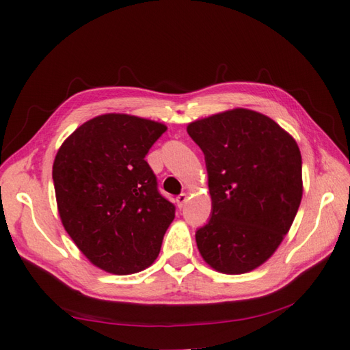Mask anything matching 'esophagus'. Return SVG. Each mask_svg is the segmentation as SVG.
Returning a JSON list of instances; mask_svg holds the SVG:
<instances>
[{"instance_id": "esophagus-1", "label": "esophagus", "mask_w": 350, "mask_h": 350, "mask_svg": "<svg viewBox=\"0 0 350 350\" xmlns=\"http://www.w3.org/2000/svg\"><path fill=\"white\" fill-rule=\"evenodd\" d=\"M187 202H188V194H180L179 197L176 198V203H177V207H179V209H182Z\"/></svg>"}]
</instances>
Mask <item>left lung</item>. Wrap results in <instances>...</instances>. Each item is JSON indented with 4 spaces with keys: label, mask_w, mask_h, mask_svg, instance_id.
I'll return each instance as SVG.
<instances>
[{
    "label": "left lung",
    "mask_w": 350,
    "mask_h": 350,
    "mask_svg": "<svg viewBox=\"0 0 350 350\" xmlns=\"http://www.w3.org/2000/svg\"><path fill=\"white\" fill-rule=\"evenodd\" d=\"M187 131L204 153L212 198L211 221L196 233L200 254L221 273L254 271L299 209V147L271 117L247 108L198 118Z\"/></svg>",
    "instance_id": "left-lung-1"
}]
</instances>
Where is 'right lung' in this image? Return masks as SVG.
Masks as SVG:
<instances>
[{"label":"right lung","mask_w":350,"mask_h":350,"mask_svg":"<svg viewBox=\"0 0 350 350\" xmlns=\"http://www.w3.org/2000/svg\"><path fill=\"white\" fill-rule=\"evenodd\" d=\"M167 126L108 113L63 141L52 165L62 224L99 269L137 273L159 256L174 206L156 187L146 154Z\"/></svg>","instance_id":"right-lung-1"}]
</instances>
